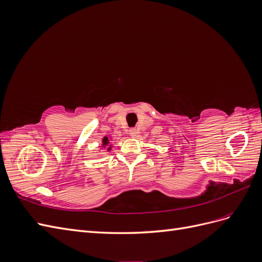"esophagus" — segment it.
<instances>
[{
	"mask_svg": "<svg viewBox=\"0 0 262 262\" xmlns=\"http://www.w3.org/2000/svg\"><path fill=\"white\" fill-rule=\"evenodd\" d=\"M129 134L132 138H136L138 136V131L136 129H130L129 130Z\"/></svg>",
	"mask_w": 262,
	"mask_h": 262,
	"instance_id": "1",
	"label": "esophagus"
}]
</instances>
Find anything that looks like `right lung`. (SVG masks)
Instances as JSON below:
<instances>
[{
    "mask_svg": "<svg viewBox=\"0 0 262 262\" xmlns=\"http://www.w3.org/2000/svg\"><path fill=\"white\" fill-rule=\"evenodd\" d=\"M110 138H108V137H104L102 138V141H101V147H107V150L109 152V150H112V147H113V145L110 144Z\"/></svg>",
    "mask_w": 262,
    "mask_h": 262,
    "instance_id": "add662e5",
    "label": "right lung"
}]
</instances>
